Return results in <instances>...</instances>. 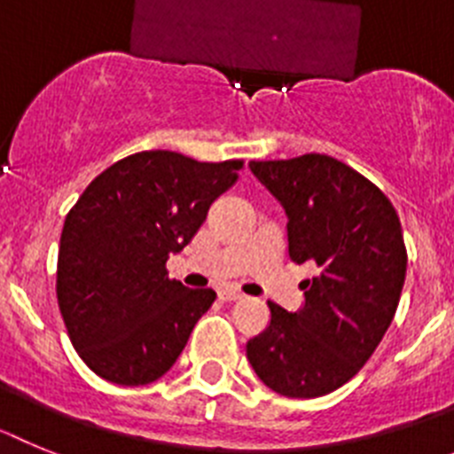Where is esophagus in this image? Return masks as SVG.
I'll use <instances>...</instances> for the list:
<instances>
[{
  "instance_id": "1",
  "label": "esophagus",
  "mask_w": 454,
  "mask_h": 454,
  "mask_svg": "<svg viewBox=\"0 0 454 454\" xmlns=\"http://www.w3.org/2000/svg\"><path fill=\"white\" fill-rule=\"evenodd\" d=\"M219 299H223V301H238V299H244V294L239 290H232V287H222Z\"/></svg>"
}]
</instances>
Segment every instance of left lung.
I'll return each mask as SVG.
<instances>
[{
	"label": "left lung",
	"instance_id": "1",
	"mask_svg": "<svg viewBox=\"0 0 454 454\" xmlns=\"http://www.w3.org/2000/svg\"><path fill=\"white\" fill-rule=\"evenodd\" d=\"M287 216V255L313 260L303 303L270 306V325L247 342L260 381L286 397H320L352 380L391 326L407 249L400 216L380 187L329 155L249 161Z\"/></svg>",
	"mask_w": 454,
	"mask_h": 454
}]
</instances>
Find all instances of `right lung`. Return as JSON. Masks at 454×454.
I'll use <instances>...</instances> for the list:
<instances>
[{
    "label": "right lung",
    "mask_w": 454,
    "mask_h": 454,
    "mask_svg": "<svg viewBox=\"0 0 454 454\" xmlns=\"http://www.w3.org/2000/svg\"><path fill=\"white\" fill-rule=\"evenodd\" d=\"M242 161H196L144 151L102 171L66 216L57 297L74 349L121 386L160 380L216 293L167 276L210 205L238 183Z\"/></svg>",
    "instance_id": "1"
}]
</instances>
